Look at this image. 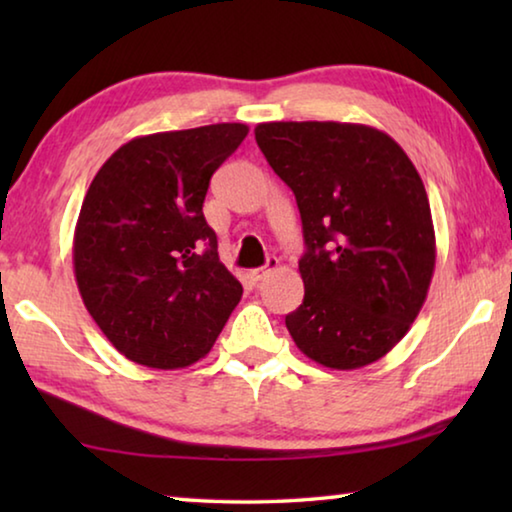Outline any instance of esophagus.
Returning <instances> with one entry per match:
<instances>
[{
    "label": "esophagus",
    "mask_w": 512,
    "mask_h": 512,
    "mask_svg": "<svg viewBox=\"0 0 512 512\" xmlns=\"http://www.w3.org/2000/svg\"><path fill=\"white\" fill-rule=\"evenodd\" d=\"M277 266H280V259H277V257H268L264 266L253 268V271H250V280H253V282L264 280V277H266L268 273H273Z\"/></svg>",
    "instance_id": "34e87169"
}]
</instances>
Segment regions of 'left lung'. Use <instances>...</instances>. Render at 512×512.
<instances>
[{
  "label": "left lung",
  "mask_w": 512,
  "mask_h": 512,
  "mask_svg": "<svg viewBox=\"0 0 512 512\" xmlns=\"http://www.w3.org/2000/svg\"><path fill=\"white\" fill-rule=\"evenodd\" d=\"M255 140L296 196L307 246L305 300L284 318L291 339L325 368L368 366L409 332L436 266L420 173L363 124L268 121Z\"/></svg>",
  "instance_id": "obj_1"
}]
</instances>
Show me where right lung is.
Listing matches in <instances>:
<instances>
[{
  "label": "right lung",
  "mask_w": 512,
  "mask_h": 512,
  "mask_svg": "<svg viewBox=\"0 0 512 512\" xmlns=\"http://www.w3.org/2000/svg\"><path fill=\"white\" fill-rule=\"evenodd\" d=\"M246 135V124H212L135 137L103 162L83 198L74 230L83 305L140 366L176 370L203 359L241 300L203 201Z\"/></svg>",
  "instance_id": "add662e5"
}]
</instances>
